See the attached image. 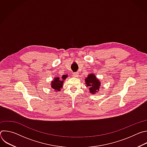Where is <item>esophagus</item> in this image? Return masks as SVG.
Returning <instances> with one entry per match:
<instances>
[{
	"label": "esophagus",
	"instance_id": "esophagus-1",
	"mask_svg": "<svg viewBox=\"0 0 147 147\" xmlns=\"http://www.w3.org/2000/svg\"><path fill=\"white\" fill-rule=\"evenodd\" d=\"M73 75L74 77H77L78 76V73L77 72H75V73H73Z\"/></svg>",
	"mask_w": 147,
	"mask_h": 147
}]
</instances>
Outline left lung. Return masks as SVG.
I'll use <instances>...</instances> for the list:
<instances>
[{"label":"left lung","mask_w":147,"mask_h":147,"mask_svg":"<svg viewBox=\"0 0 147 147\" xmlns=\"http://www.w3.org/2000/svg\"><path fill=\"white\" fill-rule=\"evenodd\" d=\"M85 81L87 86L90 87V91L92 94H95V92L98 91L100 85V82H99L96 78L95 75L93 74L88 75Z\"/></svg>","instance_id":"8db88e82"}]
</instances>
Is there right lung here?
Here are the masks:
<instances>
[{"mask_svg": "<svg viewBox=\"0 0 147 147\" xmlns=\"http://www.w3.org/2000/svg\"><path fill=\"white\" fill-rule=\"evenodd\" d=\"M66 77V76H63L62 77V80H65ZM55 80L52 81V88L53 89H55L56 91H60V89L63 86V83L64 81H62L60 78L56 77L54 78Z\"/></svg>", "mask_w": 147, "mask_h": 147, "instance_id": "1", "label": "right lung"}]
</instances>
